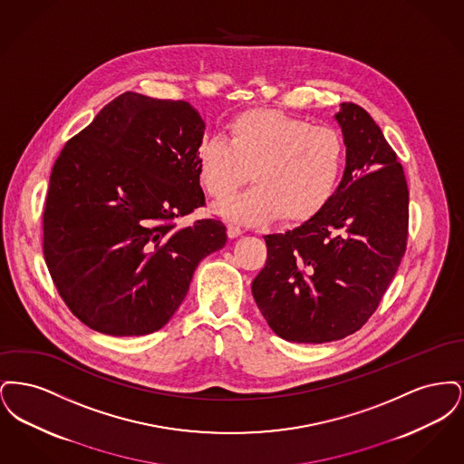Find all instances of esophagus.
<instances>
[{
	"label": "esophagus",
	"instance_id": "1",
	"mask_svg": "<svg viewBox=\"0 0 464 464\" xmlns=\"http://www.w3.org/2000/svg\"><path fill=\"white\" fill-rule=\"evenodd\" d=\"M243 231L240 226H235V224H229V226H227V237H229V238H237V237H240Z\"/></svg>",
	"mask_w": 464,
	"mask_h": 464
}]
</instances>
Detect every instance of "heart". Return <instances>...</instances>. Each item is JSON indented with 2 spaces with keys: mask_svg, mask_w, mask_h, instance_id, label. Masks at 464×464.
<instances>
[{
  "mask_svg": "<svg viewBox=\"0 0 464 464\" xmlns=\"http://www.w3.org/2000/svg\"><path fill=\"white\" fill-rule=\"evenodd\" d=\"M346 146L332 127L276 110L243 111L226 125V140L198 146V177L218 201L233 198L248 179L254 188L221 207L246 224L282 218L285 224L313 219L332 198L344 169Z\"/></svg>",
  "mask_w": 464,
  "mask_h": 464,
  "instance_id": "heart-1",
  "label": "heart"
}]
</instances>
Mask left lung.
<instances>
[{"instance_id": "1", "label": "left lung", "mask_w": 464, "mask_h": 464, "mask_svg": "<svg viewBox=\"0 0 464 464\" xmlns=\"http://www.w3.org/2000/svg\"><path fill=\"white\" fill-rule=\"evenodd\" d=\"M335 120L346 169L327 205L287 233L266 235L252 282L271 331L290 343H329L362 329L407 248L409 189L397 155L371 114L343 102Z\"/></svg>"}]
</instances>
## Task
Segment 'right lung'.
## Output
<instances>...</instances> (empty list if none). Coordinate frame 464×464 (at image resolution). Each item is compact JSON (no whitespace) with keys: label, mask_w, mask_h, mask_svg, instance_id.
I'll return each mask as SVG.
<instances>
[{"label":"right lung","mask_w":464,"mask_h":464,"mask_svg":"<svg viewBox=\"0 0 464 464\" xmlns=\"http://www.w3.org/2000/svg\"><path fill=\"white\" fill-rule=\"evenodd\" d=\"M189 102L125 92L57 158L44 210V254L67 308L108 335L160 331L184 301L226 226L177 219L205 205Z\"/></svg>","instance_id":"1"}]
</instances>
